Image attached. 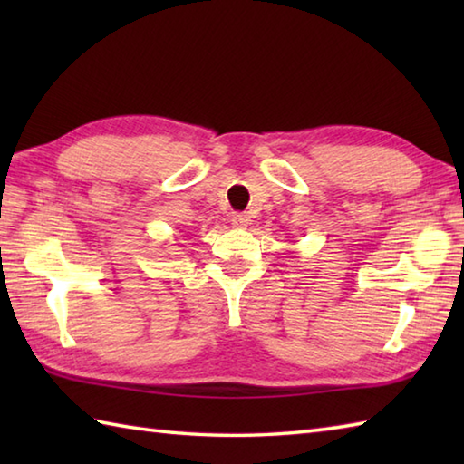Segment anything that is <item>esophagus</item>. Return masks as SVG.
Masks as SVG:
<instances>
[{
    "label": "esophagus",
    "instance_id": "esophagus-1",
    "mask_svg": "<svg viewBox=\"0 0 464 464\" xmlns=\"http://www.w3.org/2000/svg\"><path fill=\"white\" fill-rule=\"evenodd\" d=\"M231 223H233V227H239V229H243V227H247L249 217L245 215V213H233L231 215Z\"/></svg>",
    "mask_w": 464,
    "mask_h": 464
}]
</instances>
